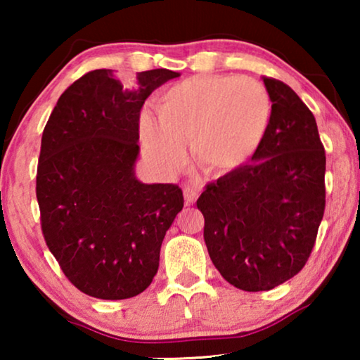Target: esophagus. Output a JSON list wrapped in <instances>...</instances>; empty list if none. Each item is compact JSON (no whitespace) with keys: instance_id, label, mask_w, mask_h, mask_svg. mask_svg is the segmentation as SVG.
<instances>
[{"instance_id":"obj_1","label":"esophagus","mask_w":360,"mask_h":360,"mask_svg":"<svg viewBox=\"0 0 360 360\" xmlns=\"http://www.w3.org/2000/svg\"><path fill=\"white\" fill-rule=\"evenodd\" d=\"M184 196H185V205H193L196 198H198V190H196V186H191V185H186L184 188Z\"/></svg>"}]
</instances>
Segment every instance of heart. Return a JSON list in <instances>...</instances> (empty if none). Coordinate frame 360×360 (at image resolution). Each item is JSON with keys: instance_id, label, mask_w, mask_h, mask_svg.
Instances as JSON below:
<instances>
[{"instance_id": "1", "label": "heart", "mask_w": 360, "mask_h": 360, "mask_svg": "<svg viewBox=\"0 0 360 360\" xmlns=\"http://www.w3.org/2000/svg\"><path fill=\"white\" fill-rule=\"evenodd\" d=\"M272 122V100L248 77L210 75L176 83L159 98V116L139 115L142 149L165 174L186 162V142L196 164L210 174H229L254 159Z\"/></svg>"}]
</instances>
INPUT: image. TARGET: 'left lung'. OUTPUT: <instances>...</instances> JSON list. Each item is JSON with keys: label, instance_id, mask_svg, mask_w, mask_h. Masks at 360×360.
Instances as JSON below:
<instances>
[{"label": "left lung", "instance_id": "obj_1", "mask_svg": "<svg viewBox=\"0 0 360 360\" xmlns=\"http://www.w3.org/2000/svg\"><path fill=\"white\" fill-rule=\"evenodd\" d=\"M264 83L272 122L262 147L196 201L214 267L244 292H267L304 267L326 206V154L313 112L283 82Z\"/></svg>", "mask_w": 360, "mask_h": 360}]
</instances>
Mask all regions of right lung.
<instances>
[{"label": "right lung", "instance_id": "1", "mask_svg": "<svg viewBox=\"0 0 360 360\" xmlns=\"http://www.w3.org/2000/svg\"><path fill=\"white\" fill-rule=\"evenodd\" d=\"M176 77L155 68L124 88L112 70L88 72L62 93L44 127L36 176L42 234L65 277L90 297L144 292L184 208L179 185L134 175L142 105Z\"/></svg>", "mask_w": 360, "mask_h": 360}]
</instances>
